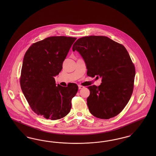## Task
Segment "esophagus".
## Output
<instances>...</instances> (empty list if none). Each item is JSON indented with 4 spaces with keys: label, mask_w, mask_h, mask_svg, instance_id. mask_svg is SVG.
<instances>
[{
    "label": "esophagus",
    "mask_w": 156,
    "mask_h": 156,
    "mask_svg": "<svg viewBox=\"0 0 156 156\" xmlns=\"http://www.w3.org/2000/svg\"><path fill=\"white\" fill-rule=\"evenodd\" d=\"M85 88V87H83V86H82V85H78V89H83V88Z\"/></svg>",
    "instance_id": "obj_1"
}]
</instances>
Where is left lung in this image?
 I'll return each mask as SVG.
<instances>
[{
    "label": "left lung",
    "mask_w": 156,
    "mask_h": 156,
    "mask_svg": "<svg viewBox=\"0 0 156 156\" xmlns=\"http://www.w3.org/2000/svg\"><path fill=\"white\" fill-rule=\"evenodd\" d=\"M73 50L84 59L88 76L102 78L99 86L88 87L87 105L90 113L102 119L117 116L133 90L135 67L126 48L106 36H90L78 39Z\"/></svg>",
    "instance_id": "8db88e82"
}]
</instances>
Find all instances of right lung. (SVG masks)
<instances>
[{"mask_svg":"<svg viewBox=\"0 0 156 156\" xmlns=\"http://www.w3.org/2000/svg\"><path fill=\"white\" fill-rule=\"evenodd\" d=\"M75 37H47L31 45L23 61L20 83L31 109L45 119L66 116L71 108V99L78 87L70 83L56 87L54 76L59 74Z\"/></svg>","mask_w":156,"mask_h":156,"instance_id":"obj_1","label":"right lung"}]
</instances>
